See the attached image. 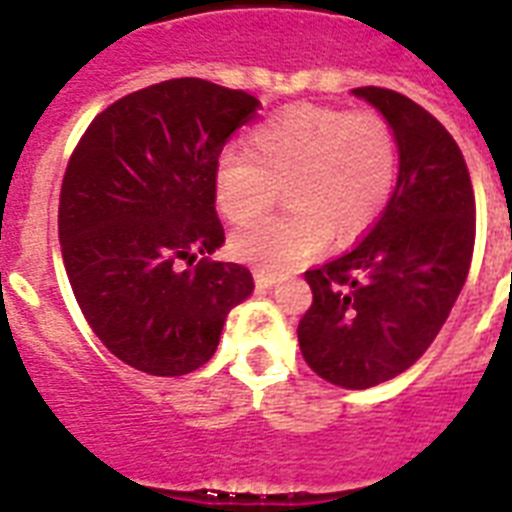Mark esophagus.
Wrapping results in <instances>:
<instances>
[{
  "mask_svg": "<svg viewBox=\"0 0 512 512\" xmlns=\"http://www.w3.org/2000/svg\"><path fill=\"white\" fill-rule=\"evenodd\" d=\"M255 284L260 289H270V286L278 284V278L273 273H268V270H255Z\"/></svg>",
  "mask_w": 512,
  "mask_h": 512,
  "instance_id": "34e87169",
  "label": "esophagus"
}]
</instances>
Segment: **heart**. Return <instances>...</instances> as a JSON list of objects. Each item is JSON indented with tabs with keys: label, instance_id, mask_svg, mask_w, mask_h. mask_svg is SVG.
<instances>
[{
	"label": "heart",
	"instance_id": "b5f03b06",
	"mask_svg": "<svg viewBox=\"0 0 512 512\" xmlns=\"http://www.w3.org/2000/svg\"><path fill=\"white\" fill-rule=\"evenodd\" d=\"M400 147L381 112L299 105L265 120L247 149L215 162V202L231 223H249L273 205L284 184L289 210L236 231V257L265 270L313 260L336 239H355L376 223L397 181Z\"/></svg>",
	"mask_w": 512,
	"mask_h": 512
}]
</instances>
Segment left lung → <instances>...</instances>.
I'll return each mask as SVG.
<instances>
[{
    "label": "left lung",
    "instance_id": "left-lung-1",
    "mask_svg": "<svg viewBox=\"0 0 512 512\" xmlns=\"http://www.w3.org/2000/svg\"><path fill=\"white\" fill-rule=\"evenodd\" d=\"M397 134L392 199L347 255L307 270L313 305L297 336L305 363L328 384L371 389L429 350L450 315L476 242V199L450 131L405 94L352 89Z\"/></svg>",
    "mask_w": 512,
    "mask_h": 512
}]
</instances>
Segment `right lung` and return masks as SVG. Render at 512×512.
<instances>
[{"label":"right lung","mask_w":512,"mask_h":512,"mask_svg":"<svg viewBox=\"0 0 512 512\" xmlns=\"http://www.w3.org/2000/svg\"><path fill=\"white\" fill-rule=\"evenodd\" d=\"M247 91L173 78L91 120L60 191V247L83 318L112 355L149 376H184L215 355L231 307L252 294L226 242L215 162L257 115ZM205 254L194 271L178 259Z\"/></svg>","instance_id":"obj_1"}]
</instances>
